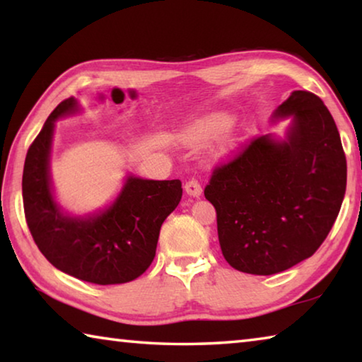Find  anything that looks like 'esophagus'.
<instances>
[{
	"instance_id": "esophagus-1",
	"label": "esophagus",
	"mask_w": 362,
	"mask_h": 362,
	"mask_svg": "<svg viewBox=\"0 0 362 362\" xmlns=\"http://www.w3.org/2000/svg\"><path fill=\"white\" fill-rule=\"evenodd\" d=\"M185 192L189 194V196H198L203 193V188H201V183L198 182V179H189L187 183H185Z\"/></svg>"
}]
</instances>
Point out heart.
Wrapping results in <instances>:
<instances>
[{"mask_svg": "<svg viewBox=\"0 0 362 362\" xmlns=\"http://www.w3.org/2000/svg\"><path fill=\"white\" fill-rule=\"evenodd\" d=\"M230 124V118L226 115H211L207 118L201 119L199 122H196L194 127L192 129L193 136L203 137V136H214V134H218L225 131Z\"/></svg>", "mask_w": 362, "mask_h": 362, "instance_id": "obj_1", "label": "heart"}]
</instances>
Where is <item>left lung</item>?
Masks as SVG:
<instances>
[{"instance_id":"obj_1","label":"left lung","mask_w":362,"mask_h":362,"mask_svg":"<svg viewBox=\"0 0 362 362\" xmlns=\"http://www.w3.org/2000/svg\"><path fill=\"white\" fill-rule=\"evenodd\" d=\"M289 115L286 142L250 139L214 168L204 188L222 254L238 272L268 276L308 259L340 212L346 158L332 115L308 90H293L274 118Z\"/></svg>"}]
</instances>
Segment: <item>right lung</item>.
I'll use <instances>...</instances> for the list:
<instances>
[{
	"label": "right lung",
	"mask_w": 362,
	"mask_h": 362,
	"mask_svg": "<svg viewBox=\"0 0 362 362\" xmlns=\"http://www.w3.org/2000/svg\"><path fill=\"white\" fill-rule=\"evenodd\" d=\"M76 105L73 97L60 102L27 151L22 196L28 230L60 272L100 286L129 283L155 259L161 225L182 199V182L129 177L105 212L88 218L64 216L51 193L49 150L54 121Z\"/></svg>",
	"instance_id": "obj_1"
}]
</instances>
